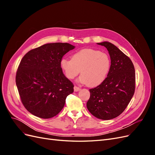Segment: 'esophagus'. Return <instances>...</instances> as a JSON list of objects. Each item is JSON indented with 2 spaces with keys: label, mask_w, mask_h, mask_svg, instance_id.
<instances>
[{
  "label": "esophagus",
  "mask_w": 155,
  "mask_h": 155,
  "mask_svg": "<svg viewBox=\"0 0 155 155\" xmlns=\"http://www.w3.org/2000/svg\"><path fill=\"white\" fill-rule=\"evenodd\" d=\"M80 89H81L80 88H79V87H77V86H74V90L75 92H78L80 90Z\"/></svg>",
  "instance_id": "esophagus-1"
}]
</instances>
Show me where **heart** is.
<instances>
[{
    "instance_id": "obj_1",
    "label": "heart",
    "mask_w": 155,
    "mask_h": 155,
    "mask_svg": "<svg viewBox=\"0 0 155 155\" xmlns=\"http://www.w3.org/2000/svg\"><path fill=\"white\" fill-rule=\"evenodd\" d=\"M110 59L101 51L87 48L74 53L72 59L63 58L60 66L67 78L72 79L80 72L79 81L90 87L100 85L105 81L110 68Z\"/></svg>"
}]
</instances>
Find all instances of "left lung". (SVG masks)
Segmentation results:
<instances>
[{"label": "left lung", "instance_id": "left-lung-1", "mask_svg": "<svg viewBox=\"0 0 155 155\" xmlns=\"http://www.w3.org/2000/svg\"><path fill=\"white\" fill-rule=\"evenodd\" d=\"M109 51L111 64L107 77L100 85L89 89L88 111L97 118L108 120L120 115L135 91V70L132 61L109 42L97 43Z\"/></svg>", "mask_w": 155, "mask_h": 155}]
</instances>
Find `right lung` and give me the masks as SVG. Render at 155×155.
<instances>
[{
    "label": "right lung",
    "instance_id": "add662e5",
    "mask_svg": "<svg viewBox=\"0 0 155 155\" xmlns=\"http://www.w3.org/2000/svg\"><path fill=\"white\" fill-rule=\"evenodd\" d=\"M75 48L68 43H48L32 49L21 59L16 85L22 104L41 118H53L63 109L74 85L60 66L63 55Z\"/></svg>",
    "mask_w": 155,
    "mask_h": 155
}]
</instances>
